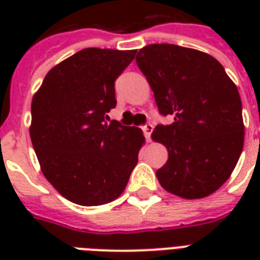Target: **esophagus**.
I'll return each mask as SVG.
<instances>
[{
    "label": "esophagus",
    "mask_w": 260,
    "mask_h": 260,
    "mask_svg": "<svg viewBox=\"0 0 260 260\" xmlns=\"http://www.w3.org/2000/svg\"><path fill=\"white\" fill-rule=\"evenodd\" d=\"M143 134L146 136L147 140H150L151 138V134H152V131H154V125L152 124H146V125H143Z\"/></svg>",
    "instance_id": "1"
}]
</instances>
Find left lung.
Returning a JSON list of instances; mask_svg holds the SVG:
<instances>
[{
    "mask_svg": "<svg viewBox=\"0 0 260 260\" xmlns=\"http://www.w3.org/2000/svg\"><path fill=\"white\" fill-rule=\"evenodd\" d=\"M136 63L170 125L155 126L152 139L169 151L156 171L163 189L187 200L204 198L231 177L244 144L242 100L218 60L175 44H150Z\"/></svg>",
    "mask_w": 260,
    "mask_h": 260,
    "instance_id": "8db88e82",
    "label": "left lung"
}]
</instances>
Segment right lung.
<instances>
[{"mask_svg": "<svg viewBox=\"0 0 260 260\" xmlns=\"http://www.w3.org/2000/svg\"><path fill=\"white\" fill-rule=\"evenodd\" d=\"M135 51L85 48L51 69L32 98V146L47 181L69 201L104 205L124 191L144 143L140 128L106 122L114 82Z\"/></svg>", "mask_w": 260, "mask_h": 260, "instance_id": "add662e5", "label": "right lung"}]
</instances>
